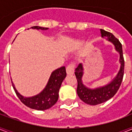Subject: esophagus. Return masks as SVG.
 I'll list each match as a JSON object with an SVG mask.
<instances>
[{
	"label": "esophagus",
	"instance_id": "1",
	"mask_svg": "<svg viewBox=\"0 0 132 132\" xmlns=\"http://www.w3.org/2000/svg\"><path fill=\"white\" fill-rule=\"evenodd\" d=\"M75 64H68V66L66 67V72L68 75H72L75 72Z\"/></svg>",
	"mask_w": 132,
	"mask_h": 132
}]
</instances>
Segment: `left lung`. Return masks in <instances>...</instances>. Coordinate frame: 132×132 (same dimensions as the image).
<instances>
[{"label":"left lung","instance_id":"left-lung-1","mask_svg":"<svg viewBox=\"0 0 132 132\" xmlns=\"http://www.w3.org/2000/svg\"><path fill=\"white\" fill-rule=\"evenodd\" d=\"M101 33L103 38L105 37L107 40L113 43L116 50L120 54L119 61L121 62V68L117 77L109 84L96 89H90L86 88L82 83L81 78L84 74L82 64H79L77 66L75 72L76 78L77 79V92L81 100L87 104L91 105H96L105 102L114 96L121 86V83L123 81V75H124L125 61L123 57L122 44L112 33L106 31L103 29H101Z\"/></svg>","mask_w":132,"mask_h":132}]
</instances>
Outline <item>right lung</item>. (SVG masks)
Instances as JSON below:
<instances>
[{"instance_id": "1", "label": "right lung", "mask_w": 132, "mask_h": 132, "mask_svg": "<svg viewBox=\"0 0 132 132\" xmlns=\"http://www.w3.org/2000/svg\"><path fill=\"white\" fill-rule=\"evenodd\" d=\"M31 29L41 30L48 29V28L41 27L38 26L32 27ZM66 76V68L64 66L55 70L51 73L47 85L43 91L40 92V94L31 97H24L21 94H20L15 88L11 79V81L15 94L22 103L31 109L37 110H45L51 108L57 101L59 90L62 81Z\"/></svg>"}]
</instances>
